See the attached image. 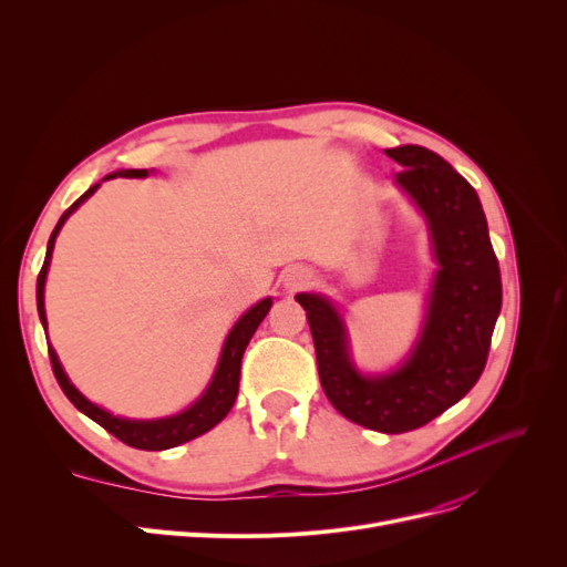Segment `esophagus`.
I'll return each mask as SVG.
<instances>
[{
	"label": "esophagus",
	"instance_id": "1",
	"mask_svg": "<svg viewBox=\"0 0 567 567\" xmlns=\"http://www.w3.org/2000/svg\"><path fill=\"white\" fill-rule=\"evenodd\" d=\"M312 280H315V276H312L310 268H306V266H289L287 271L282 274V285L289 291H299V289L312 285Z\"/></svg>",
	"mask_w": 567,
	"mask_h": 567
}]
</instances>
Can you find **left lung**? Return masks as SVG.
<instances>
[{"label": "left lung", "instance_id": "left-lung-1", "mask_svg": "<svg viewBox=\"0 0 567 567\" xmlns=\"http://www.w3.org/2000/svg\"><path fill=\"white\" fill-rule=\"evenodd\" d=\"M385 156L404 169L395 184L423 214L436 261L419 340L395 370L363 374L338 308L321 293H296V301L310 323L326 398L355 425L402 434L457 404L481 379L501 312V271L466 178L419 144L385 148Z\"/></svg>", "mask_w": 567, "mask_h": 567}]
</instances>
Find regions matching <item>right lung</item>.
Segmentation results:
<instances>
[{
	"label": "right lung",
	"instance_id": "add662e5",
	"mask_svg": "<svg viewBox=\"0 0 567 567\" xmlns=\"http://www.w3.org/2000/svg\"><path fill=\"white\" fill-rule=\"evenodd\" d=\"M148 172H152V169H118V172L107 174L103 182H107V178H116V176L142 178V176H148ZM99 186L101 184L92 186L78 202H73L71 208H66L64 216L59 218L56 227L52 229V236L48 241L45 261H43V268H41L39 280H37V306H39V317H41V323H43L45 331H48V319H45L43 291H45V278H48V268H50L56 234H59V229L64 227L66 218L75 212V208L99 190ZM271 306H274V301H271V296H268V299H261L259 303H255L241 319H238L231 326V331H229V336L223 344V351H220L218 368H216L212 381H208L206 391L188 409L178 411L174 415H167V419H154V421L122 419V415H114V413L101 409L99 404L89 402L71 383L62 363H59V355L52 349V344H48L52 372H54L59 385H62L64 395L75 404V409L82 411L84 415H89V419L99 423L101 427H105L118 441H124V443H128V445H133V449H140V451H167V449H174V445H182L186 441H193V439L202 436L204 432L216 427L229 413V409L234 406L236 395H238V377H241L244 351H246L250 338L255 336L261 319L268 315V310H271Z\"/></svg>",
	"mask_w": 567,
	"mask_h": 567
}]
</instances>
